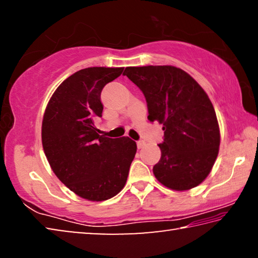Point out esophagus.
Returning a JSON list of instances; mask_svg holds the SVG:
<instances>
[{
    "label": "esophagus",
    "instance_id": "1",
    "mask_svg": "<svg viewBox=\"0 0 258 258\" xmlns=\"http://www.w3.org/2000/svg\"><path fill=\"white\" fill-rule=\"evenodd\" d=\"M137 146H138V149H142V148L146 146V142L145 141H138Z\"/></svg>",
    "mask_w": 258,
    "mask_h": 258
}]
</instances>
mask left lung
Wrapping results in <instances>:
<instances>
[{"mask_svg":"<svg viewBox=\"0 0 258 258\" xmlns=\"http://www.w3.org/2000/svg\"><path fill=\"white\" fill-rule=\"evenodd\" d=\"M124 75L145 94L148 119L163 124L161 157L152 168L157 180L175 191L199 185L211 173L221 142L207 93L174 66L126 67Z\"/></svg>","mask_w":258,"mask_h":258,"instance_id":"left-lung-1","label":"left lung"}]
</instances>
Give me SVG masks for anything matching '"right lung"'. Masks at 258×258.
Masks as SVG:
<instances>
[{
	"mask_svg": "<svg viewBox=\"0 0 258 258\" xmlns=\"http://www.w3.org/2000/svg\"><path fill=\"white\" fill-rule=\"evenodd\" d=\"M124 68L90 67L58 86L42 121L43 150L56 177L74 194L103 202L125 186L137 143L127 137L98 134L94 118L102 116L101 91Z\"/></svg>",
	"mask_w": 258,
	"mask_h": 258,
	"instance_id": "1",
	"label": "right lung"
}]
</instances>
